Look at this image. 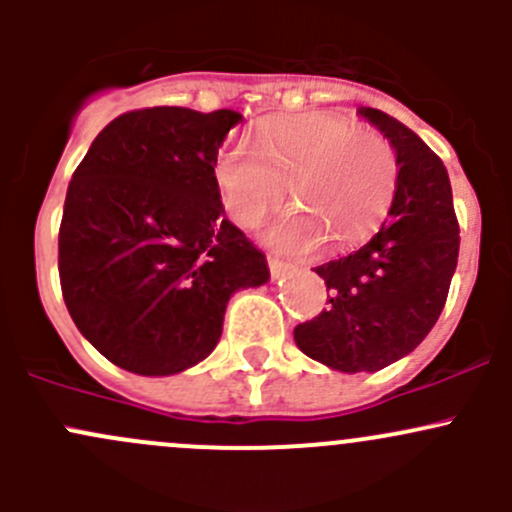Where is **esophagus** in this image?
Returning a JSON list of instances; mask_svg holds the SVG:
<instances>
[{"instance_id":"34e87169","label":"esophagus","mask_w":512,"mask_h":512,"mask_svg":"<svg viewBox=\"0 0 512 512\" xmlns=\"http://www.w3.org/2000/svg\"><path fill=\"white\" fill-rule=\"evenodd\" d=\"M289 270H292V267H289L287 262L270 257V275H272V280H280V277H285Z\"/></svg>"}]
</instances>
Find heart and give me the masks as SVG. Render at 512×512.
Returning <instances> with one entry per match:
<instances>
[{
  "label": "heart",
  "instance_id": "1",
  "mask_svg": "<svg viewBox=\"0 0 512 512\" xmlns=\"http://www.w3.org/2000/svg\"><path fill=\"white\" fill-rule=\"evenodd\" d=\"M260 150L237 141L215 160V183L232 220L255 227L287 193L297 205L265 227V242L285 255H312L332 237L354 245L386 213L396 185L389 143L356 131L349 118L309 113L277 123Z\"/></svg>",
  "mask_w": 512,
  "mask_h": 512
}]
</instances>
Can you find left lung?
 <instances>
[{
    "label": "left lung",
    "mask_w": 512,
    "mask_h": 512,
    "mask_svg": "<svg viewBox=\"0 0 512 512\" xmlns=\"http://www.w3.org/2000/svg\"><path fill=\"white\" fill-rule=\"evenodd\" d=\"M396 156L391 208L352 255L317 267L329 304L294 329L309 359L344 374L379 371L426 339L458 265V220L446 165L411 128L379 108H356Z\"/></svg>",
    "instance_id": "left-lung-1"
}]
</instances>
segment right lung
Listing matches in <instances>:
<instances>
[{
	"label": "right lung",
	"mask_w": 512,
	"mask_h": 512,
	"mask_svg": "<svg viewBox=\"0 0 512 512\" xmlns=\"http://www.w3.org/2000/svg\"><path fill=\"white\" fill-rule=\"evenodd\" d=\"M240 121L230 108L123 113L71 175L59 230L66 309L131 374L173 376L208 359L232 294L270 280L215 183L220 146Z\"/></svg>",
	"instance_id": "right-lung-1"
}]
</instances>
